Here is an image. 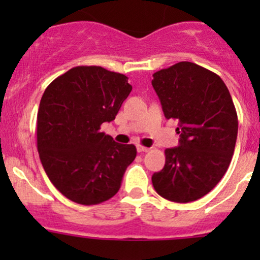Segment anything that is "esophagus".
<instances>
[{"label": "esophagus", "instance_id": "obj_1", "mask_svg": "<svg viewBox=\"0 0 260 260\" xmlns=\"http://www.w3.org/2000/svg\"><path fill=\"white\" fill-rule=\"evenodd\" d=\"M149 149H151V148H148V147L141 146V145H138V146H137V151H138V152H141V153H142V152H148Z\"/></svg>", "mask_w": 260, "mask_h": 260}]
</instances>
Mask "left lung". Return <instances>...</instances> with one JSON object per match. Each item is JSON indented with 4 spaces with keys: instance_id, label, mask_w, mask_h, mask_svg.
<instances>
[{
    "instance_id": "obj_1",
    "label": "left lung",
    "mask_w": 260,
    "mask_h": 260,
    "mask_svg": "<svg viewBox=\"0 0 260 260\" xmlns=\"http://www.w3.org/2000/svg\"><path fill=\"white\" fill-rule=\"evenodd\" d=\"M152 86L165 117L179 120L180 135L152 185L170 201H195L217 185L232 161L238 136L232 95L219 75L190 61L156 72Z\"/></svg>"
}]
</instances>
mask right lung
<instances>
[{
	"label": "right lung",
	"mask_w": 260,
	"mask_h": 260,
	"mask_svg": "<svg viewBox=\"0 0 260 260\" xmlns=\"http://www.w3.org/2000/svg\"><path fill=\"white\" fill-rule=\"evenodd\" d=\"M132 90L102 67H75L49 84L36 120L38 151L52 185L69 200L96 205L118 192L137 149L101 132Z\"/></svg>",
	"instance_id": "1"
}]
</instances>
